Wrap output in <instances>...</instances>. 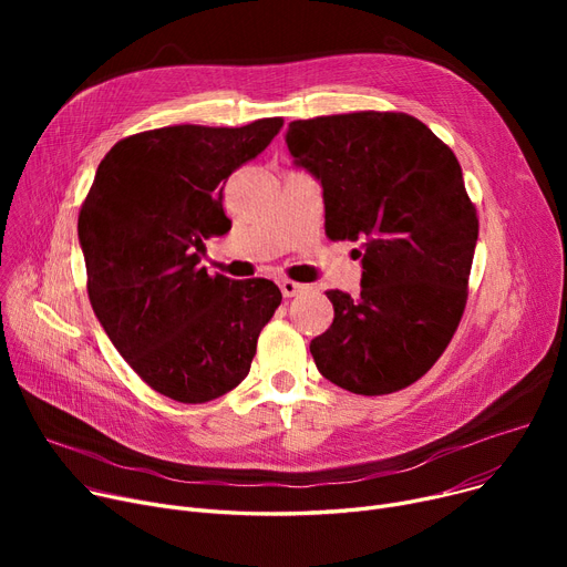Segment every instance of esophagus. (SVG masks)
Wrapping results in <instances>:
<instances>
[{"mask_svg": "<svg viewBox=\"0 0 567 567\" xmlns=\"http://www.w3.org/2000/svg\"><path fill=\"white\" fill-rule=\"evenodd\" d=\"M308 287L306 285H301V282H293V280H280V291H282V296L285 299H291V296H299V293H303Z\"/></svg>", "mask_w": 567, "mask_h": 567, "instance_id": "esophagus-1", "label": "esophagus"}]
</instances>
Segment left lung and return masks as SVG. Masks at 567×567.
Masks as SVG:
<instances>
[{
	"label": "left lung",
	"mask_w": 567,
	"mask_h": 567,
	"mask_svg": "<svg viewBox=\"0 0 567 567\" xmlns=\"http://www.w3.org/2000/svg\"><path fill=\"white\" fill-rule=\"evenodd\" d=\"M287 146L323 188L331 241H361V293L329 289L336 317L310 342L317 370L355 395L419 381L466 308L478 214L453 148L404 112L291 122Z\"/></svg>",
	"instance_id": "left-lung-1"
}]
</instances>
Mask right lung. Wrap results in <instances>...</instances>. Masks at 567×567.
Returning a JSON list of instances; mask_svg holds the SVG:
<instances>
[{
	"label": "right lung",
	"mask_w": 567,
	"mask_h": 567,
	"mask_svg": "<svg viewBox=\"0 0 567 567\" xmlns=\"http://www.w3.org/2000/svg\"><path fill=\"white\" fill-rule=\"evenodd\" d=\"M282 116L241 128L178 124L118 140L78 216L86 293L137 377L169 400L202 404L241 383L282 293L266 278L208 276L204 238L225 234L223 190L257 158Z\"/></svg>",
	"instance_id": "obj_1"
}]
</instances>
